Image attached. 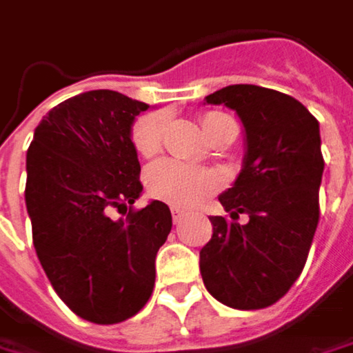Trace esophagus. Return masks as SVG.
Returning a JSON list of instances; mask_svg holds the SVG:
<instances>
[{
	"instance_id": "34e87169",
	"label": "esophagus",
	"mask_w": 353,
	"mask_h": 353,
	"mask_svg": "<svg viewBox=\"0 0 353 353\" xmlns=\"http://www.w3.org/2000/svg\"><path fill=\"white\" fill-rule=\"evenodd\" d=\"M183 215H185V213H183L181 209H177V207H174V209H172V219H174V223H176V225L181 221V219H183Z\"/></svg>"
}]
</instances>
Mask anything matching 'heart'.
<instances>
[{
    "instance_id": "1",
    "label": "heart",
    "mask_w": 353,
    "mask_h": 353,
    "mask_svg": "<svg viewBox=\"0 0 353 353\" xmlns=\"http://www.w3.org/2000/svg\"><path fill=\"white\" fill-rule=\"evenodd\" d=\"M227 120L231 118L219 112H209L203 116L201 130L205 134V138H209L215 128ZM165 126H168L165 112H148L136 118L130 132L134 150L144 158L158 154L163 142ZM144 183H146L148 193L154 199H160L163 203L174 207H193L199 201H203L209 193L217 190L219 179L199 168H192L176 160H160L148 165Z\"/></svg>"
}]
</instances>
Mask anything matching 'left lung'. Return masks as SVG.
Here are the masks:
<instances>
[{
  "mask_svg": "<svg viewBox=\"0 0 353 353\" xmlns=\"http://www.w3.org/2000/svg\"><path fill=\"white\" fill-rule=\"evenodd\" d=\"M205 104L235 110L245 156L233 188L219 195L231 219L211 217L199 270L213 299L239 310L267 308L296 283L318 227L324 158L320 124L299 100L256 85H231ZM245 212L250 219L239 223Z\"/></svg>",
  "mask_w": 353,
  "mask_h": 353,
  "instance_id": "1",
  "label": "left lung"
}]
</instances>
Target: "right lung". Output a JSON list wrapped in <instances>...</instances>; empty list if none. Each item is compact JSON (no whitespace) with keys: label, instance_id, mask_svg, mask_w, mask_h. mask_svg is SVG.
Wrapping results in <instances>:
<instances>
[{"label":"right lung","instance_id":"add662e5","mask_svg":"<svg viewBox=\"0 0 353 353\" xmlns=\"http://www.w3.org/2000/svg\"><path fill=\"white\" fill-rule=\"evenodd\" d=\"M146 102L90 90L43 116L27 150L25 205L33 245L54 292L77 316L116 324L152 296L156 253L172 231L170 207L142 195L130 132ZM129 211L112 220L110 211Z\"/></svg>","mask_w":353,"mask_h":353}]
</instances>
